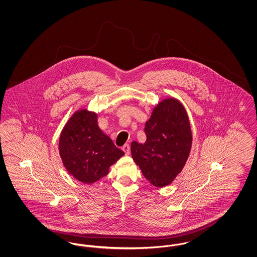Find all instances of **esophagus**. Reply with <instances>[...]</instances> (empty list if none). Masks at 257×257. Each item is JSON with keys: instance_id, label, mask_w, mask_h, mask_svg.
Returning <instances> with one entry per match:
<instances>
[{"instance_id": "1", "label": "esophagus", "mask_w": 257, "mask_h": 257, "mask_svg": "<svg viewBox=\"0 0 257 257\" xmlns=\"http://www.w3.org/2000/svg\"><path fill=\"white\" fill-rule=\"evenodd\" d=\"M122 149L126 155H129V154H130V146H129V145H125V146L122 147Z\"/></svg>"}]
</instances>
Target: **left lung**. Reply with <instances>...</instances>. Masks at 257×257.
I'll list each match as a JSON object with an SVG mask.
<instances>
[{"mask_svg": "<svg viewBox=\"0 0 257 257\" xmlns=\"http://www.w3.org/2000/svg\"><path fill=\"white\" fill-rule=\"evenodd\" d=\"M145 132V144L132 142V157L150 183L166 187L183 170L192 148L191 125L182 103L173 97L162 100L152 110Z\"/></svg>", "mask_w": 257, "mask_h": 257, "instance_id": "8db88e82", "label": "left lung"}]
</instances>
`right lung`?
Segmentation results:
<instances>
[{
    "mask_svg": "<svg viewBox=\"0 0 257 257\" xmlns=\"http://www.w3.org/2000/svg\"><path fill=\"white\" fill-rule=\"evenodd\" d=\"M62 164L75 179L92 184L109 173L111 165L124 155L98 126L97 113L76 110L65 123L59 140Z\"/></svg>",
    "mask_w": 257,
    "mask_h": 257,
    "instance_id": "right-lung-1",
    "label": "right lung"
}]
</instances>
